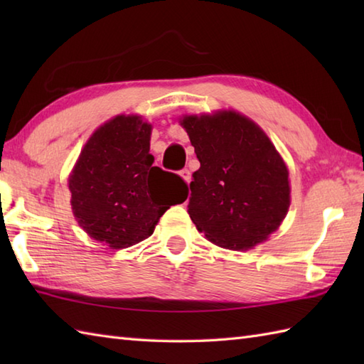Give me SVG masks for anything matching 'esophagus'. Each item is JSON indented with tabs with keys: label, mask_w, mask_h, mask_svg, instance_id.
Wrapping results in <instances>:
<instances>
[{
	"label": "esophagus",
	"mask_w": 364,
	"mask_h": 364,
	"mask_svg": "<svg viewBox=\"0 0 364 364\" xmlns=\"http://www.w3.org/2000/svg\"><path fill=\"white\" fill-rule=\"evenodd\" d=\"M180 175L183 176V180H184V181H186V183H191V172H189L188 168H183L181 172H180Z\"/></svg>",
	"instance_id": "1"
}]
</instances>
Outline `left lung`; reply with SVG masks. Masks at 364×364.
Wrapping results in <instances>:
<instances>
[{"mask_svg": "<svg viewBox=\"0 0 364 364\" xmlns=\"http://www.w3.org/2000/svg\"><path fill=\"white\" fill-rule=\"evenodd\" d=\"M200 168L191 181L188 213L211 242L247 250L280 227L289 208V181L280 154L244 115L184 117Z\"/></svg>", "mask_w": 364, "mask_h": 364, "instance_id": "left-lung-1", "label": "left lung"}]
</instances>
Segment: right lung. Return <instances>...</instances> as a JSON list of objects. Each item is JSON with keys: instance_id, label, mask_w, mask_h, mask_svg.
I'll use <instances>...</instances> for the list:
<instances>
[{"instance_id": "obj_1", "label": "right lung", "mask_w": 364, "mask_h": 364, "mask_svg": "<svg viewBox=\"0 0 364 364\" xmlns=\"http://www.w3.org/2000/svg\"><path fill=\"white\" fill-rule=\"evenodd\" d=\"M151 127L117 115L84 146L68 180L75 218L86 233L112 249L149 237L170 206L186 200V183L153 166Z\"/></svg>"}]
</instances>
